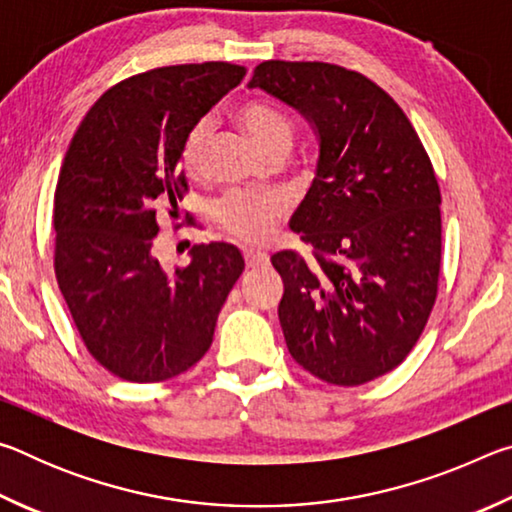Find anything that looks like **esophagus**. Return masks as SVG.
Returning <instances> with one entry per match:
<instances>
[{
  "mask_svg": "<svg viewBox=\"0 0 512 512\" xmlns=\"http://www.w3.org/2000/svg\"><path fill=\"white\" fill-rule=\"evenodd\" d=\"M244 262L248 268H262L268 264V255L255 253V250H244Z\"/></svg>",
  "mask_w": 512,
  "mask_h": 512,
  "instance_id": "1",
  "label": "esophagus"
}]
</instances>
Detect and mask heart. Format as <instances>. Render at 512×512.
I'll return each instance as SVG.
<instances>
[{"mask_svg":"<svg viewBox=\"0 0 512 512\" xmlns=\"http://www.w3.org/2000/svg\"><path fill=\"white\" fill-rule=\"evenodd\" d=\"M237 119L262 151L280 140L291 142L289 117L271 103L248 101L237 110ZM207 133H210V124L198 121L189 128L180 146V169L189 178L201 176ZM282 212L284 205L280 198L266 192H228L214 203V221L221 225L225 235L244 244H264L271 239Z\"/></svg>","mask_w":512,"mask_h":512,"instance_id":"obj_1","label":"heart"}]
</instances>
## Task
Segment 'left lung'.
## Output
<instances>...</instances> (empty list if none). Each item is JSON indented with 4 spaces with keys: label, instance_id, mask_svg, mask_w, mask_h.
Here are the masks:
<instances>
[{
    "label": "left lung",
    "instance_id": "8db88e82",
    "mask_svg": "<svg viewBox=\"0 0 512 512\" xmlns=\"http://www.w3.org/2000/svg\"><path fill=\"white\" fill-rule=\"evenodd\" d=\"M259 88L309 119L316 178L291 216L311 246L275 253L277 307L291 357L336 386L400 366L438 296L440 187L409 117L366 76L332 63L266 60Z\"/></svg>",
    "mask_w": 512,
    "mask_h": 512
}]
</instances>
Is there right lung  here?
Returning <instances> with one entry per match:
<instances>
[{"mask_svg":"<svg viewBox=\"0 0 512 512\" xmlns=\"http://www.w3.org/2000/svg\"><path fill=\"white\" fill-rule=\"evenodd\" d=\"M244 76L221 60L135 74L101 94L69 142L54 194L56 280L85 348L119 379L151 384L201 361L244 271L219 241L196 244L173 273L153 253L158 205L176 216L189 189L185 135Z\"/></svg>","mask_w":512,"mask_h":512,"instance_id":"add662e5","label":"right lung"}]
</instances>
